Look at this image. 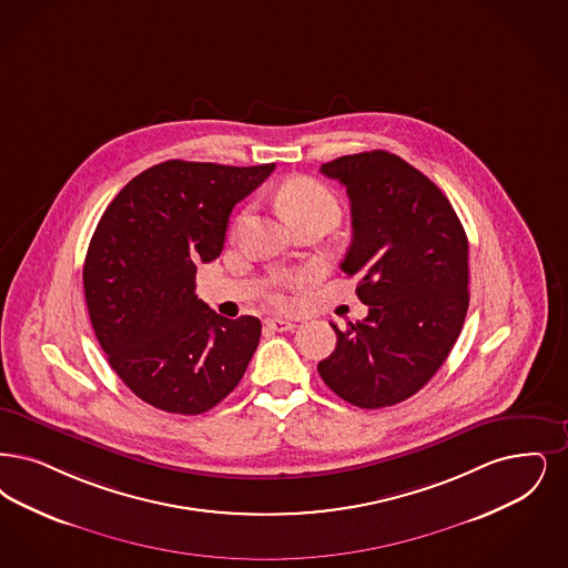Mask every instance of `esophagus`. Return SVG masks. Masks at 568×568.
Returning a JSON list of instances; mask_svg holds the SVG:
<instances>
[{"mask_svg": "<svg viewBox=\"0 0 568 568\" xmlns=\"http://www.w3.org/2000/svg\"><path fill=\"white\" fill-rule=\"evenodd\" d=\"M266 325H268L273 332H292V329H295L294 321H287V318H268Z\"/></svg>", "mask_w": 568, "mask_h": 568, "instance_id": "1", "label": "esophagus"}]
</instances>
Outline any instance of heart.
<instances>
[{
  "label": "heart",
  "mask_w": 568,
  "mask_h": 568,
  "mask_svg": "<svg viewBox=\"0 0 568 568\" xmlns=\"http://www.w3.org/2000/svg\"><path fill=\"white\" fill-rule=\"evenodd\" d=\"M278 206L290 217V222L321 217L336 224L341 220L338 199L327 185H323L313 178H295L292 182L285 183L278 192ZM308 278L311 276L306 273L281 276L276 281V290L271 295V300L278 306H285L290 302L285 295V287H290L292 283H306Z\"/></svg>",
  "instance_id": "heart-1"
}]
</instances>
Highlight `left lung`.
Instances as JSON below:
<instances>
[{
	"label": "left lung",
	"instance_id": "obj_1",
	"mask_svg": "<svg viewBox=\"0 0 568 568\" xmlns=\"http://www.w3.org/2000/svg\"><path fill=\"white\" fill-rule=\"evenodd\" d=\"M346 187L353 241L341 264L357 276L364 321L332 323L338 342L318 362L323 383L357 408L395 406L446 362L469 306V243L453 204L385 150L321 164Z\"/></svg>",
	"mask_w": 568,
	"mask_h": 568
}]
</instances>
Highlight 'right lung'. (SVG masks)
Here are the masks:
<instances>
[{
	"label": "right lung",
	"mask_w": 568,
	"mask_h": 568,
	"mask_svg": "<svg viewBox=\"0 0 568 568\" xmlns=\"http://www.w3.org/2000/svg\"><path fill=\"white\" fill-rule=\"evenodd\" d=\"M271 164L166 160L126 183L92 234L84 295L94 336L122 383L171 414H203L241 383L260 318H226L196 295V264L213 262L234 204Z\"/></svg>",
	"instance_id": "1"
}]
</instances>
